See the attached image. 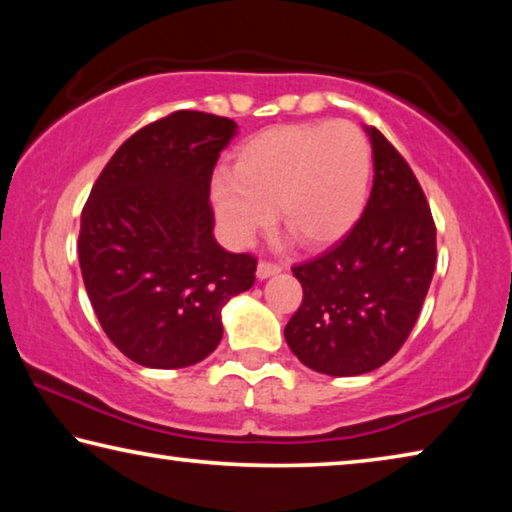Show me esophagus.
Returning a JSON list of instances; mask_svg holds the SVG:
<instances>
[{
	"label": "esophagus",
	"instance_id": "1",
	"mask_svg": "<svg viewBox=\"0 0 512 512\" xmlns=\"http://www.w3.org/2000/svg\"><path fill=\"white\" fill-rule=\"evenodd\" d=\"M280 271H282L280 264H271V262H259L257 264V277H259V280H266V277L277 275Z\"/></svg>",
	"mask_w": 512,
	"mask_h": 512
}]
</instances>
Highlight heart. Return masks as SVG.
<instances>
[{
	"label": "heart",
	"mask_w": 512,
	"mask_h": 512,
	"mask_svg": "<svg viewBox=\"0 0 512 512\" xmlns=\"http://www.w3.org/2000/svg\"><path fill=\"white\" fill-rule=\"evenodd\" d=\"M370 169V142L352 121L271 126L237 146L230 173L212 178V210L230 244H246L275 210L302 246L325 248L359 221Z\"/></svg>",
	"instance_id": "obj_1"
}]
</instances>
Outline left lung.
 <instances>
[{
  "label": "left lung",
  "mask_w": 512,
  "mask_h": 512,
  "mask_svg": "<svg viewBox=\"0 0 512 512\" xmlns=\"http://www.w3.org/2000/svg\"><path fill=\"white\" fill-rule=\"evenodd\" d=\"M375 180L366 210L339 244L293 266L302 305L284 327L307 368L354 377L384 366L409 339L436 268V225L418 178L366 126Z\"/></svg>",
  "instance_id": "1"
}]
</instances>
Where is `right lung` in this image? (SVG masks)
I'll use <instances>...</instances> for the list:
<instances>
[{
	"instance_id": "add662e5",
	"label": "right lung",
	"mask_w": 512,
	"mask_h": 512,
	"mask_svg": "<svg viewBox=\"0 0 512 512\" xmlns=\"http://www.w3.org/2000/svg\"><path fill=\"white\" fill-rule=\"evenodd\" d=\"M237 135L228 117L178 110L128 137L81 214L79 262L103 332L146 368H187L223 336L221 309L257 259L214 239L210 183Z\"/></svg>"
}]
</instances>
